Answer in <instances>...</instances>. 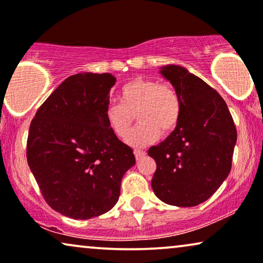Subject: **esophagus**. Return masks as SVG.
Returning a JSON list of instances; mask_svg holds the SVG:
<instances>
[{
	"label": "esophagus",
	"instance_id": "1",
	"mask_svg": "<svg viewBox=\"0 0 263 263\" xmlns=\"http://www.w3.org/2000/svg\"><path fill=\"white\" fill-rule=\"evenodd\" d=\"M134 153H135V156H136V159H137V160H139V159H142L143 156L145 155V152L138 151V149H136V151H135Z\"/></svg>",
	"mask_w": 263,
	"mask_h": 263
}]
</instances>
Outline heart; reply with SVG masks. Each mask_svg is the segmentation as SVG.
I'll return each instance as SVG.
<instances>
[{"mask_svg": "<svg viewBox=\"0 0 263 263\" xmlns=\"http://www.w3.org/2000/svg\"><path fill=\"white\" fill-rule=\"evenodd\" d=\"M182 112L181 97L170 85L156 80L135 79L120 91V103L105 108V121L116 137L125 139L131 131L135 114L138 126L128 138L134 147H144L161 135L177 127Z\"/></svg>", "mask_w": 263, "mask_h": 263, "instance_id": "1", "label": "heart"}]
</instances>
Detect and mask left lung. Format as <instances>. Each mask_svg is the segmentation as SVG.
<instances>
[{"mask_svg":"<svg viewBox=\"0 0 263 263\" xmlns=\"http://www.w3.org/2000/svg\"><path fill=\"white\" fill-rule=\"evenodd\" d=\"M160 74L181 97L182 112L172 134L151 147L156 162L152 188L161 201L191 208L208 200L228 177L237 129L223 98L200 78L179 65Z\"/></svg>","mask_w":263,"mask_h":263,"instance_id":"1","label":"left lung"}]
</instances>
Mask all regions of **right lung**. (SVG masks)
<instances>
[{
    "label": "right lung",
    "instance_id": "right-lung-1",
    "mask_svg": "<svg viewBox=\"0 0 263 263\" xmlns=\"http://www.w3.org/2000/svg\"><path fill=\"white\" fill-rule=\"evenodd\" d=\"M109 72L69 76L30 124L26 159L53 210L74 220L97 217L118 202L121 179L136 164L134 151L105 121Z\"/></svg>",
    "mask_w": 263,
    "mask_h": 263
}]
</instances>
